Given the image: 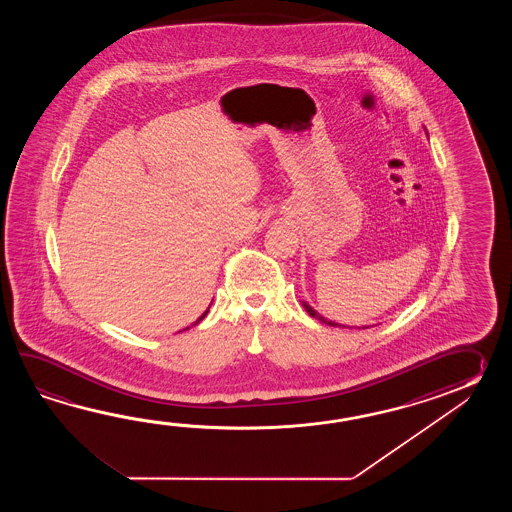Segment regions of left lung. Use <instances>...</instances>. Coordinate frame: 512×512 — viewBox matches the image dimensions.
Masks as SVG:
<instances>
[{
    "label": "left lung",
    "instance_id": "left-lung-1",
    "mask_svg": "<svg viewBox=\"0 0 512 512\" xmlns=\"http://www.w3.org/2000/svg\"><path fill=\"white\" fill-rule=\"evenodd\" d=\"M302 304H304L305 311H307V313H309V315L313 316V318H316V320H320V322H324V324H327V326H338V324H335V322H331V320H326V318H324V316L318 315V313H316L315 309H313V307H311V305L305 304V302H302Z\"/></svg>",
    "mask_w": 512,
    "mask_h": 512
}]
</instances>
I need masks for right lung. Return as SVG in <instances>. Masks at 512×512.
<instances>
[{
	"mask_svg": "<svg viewBox=\"0 0 512 512\" xmlns=\"http://www.w3.org/2000/svg\"><path fill=\"white\" fill-rule=\"evenodd\" d=\"M208 309H210V307H208ZM208 309H207V311H205V313H203V315H201V316H199V318H197L196 324H197V322H201V320H203V318H205V316H207Z\"/></svg>",
	"mask_w": 512,
	"mask_h": 512,
	"instance_id": "obj_1",
	"label": "right lung"
}]
</instances>
